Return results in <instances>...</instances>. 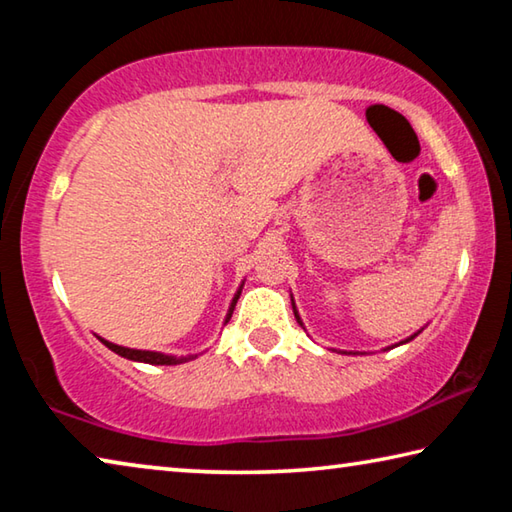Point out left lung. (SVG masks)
I'll list each match as a JSON object with an SVG mask.
<instances>
[{"label":"left lung","mask_w":512,"mask_h":512,"mask_svg":"<svg viewBox=\"0 0 512 512\" xmlns=\"http://www.w3.org/2000/svg\"><path fill=\"white\" fill-rule=\"evenodd\" d=\"M293 314H296V320H298V323L302 325V320H300V316H298V311H296V305H293ZM418 334H420V332H415V334H411V336H409V339H404V341H400V345H402V343H409V341H413V339H415V336H418ZM391 348H397V345H391ZM391 348H388V350H391Z\"/></svg>","instance_id":"8db88e82"}]
</instances>
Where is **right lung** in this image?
Here are the masks:
<instances>
[{"label":"right lung","instance_id":"right-lung-1","mask_svg":"<svg viewBox=\"0 0 512 512\" xmlns=\"http://www.w3.org/2000/svg\"><path fill=\"white\" fill-rule=\"evenodd\" d=\"M241 287H244V284H241ZM239 296H241V289L235 293V298H232V302H230L228 314H225V323H228V320L232 318V311H235V305H237ZM97 339H99L103 345H106L108 350H112L115 354H119V357L131 359V361H140V363H151V366H176V363H185V361H192V359H196V354H187V357H173V354H164V352L124 348V345L110 343V341H106V339H101V336H97Z\"/></svg>","mask_w":512,"mask_h":512}]
</instances>
